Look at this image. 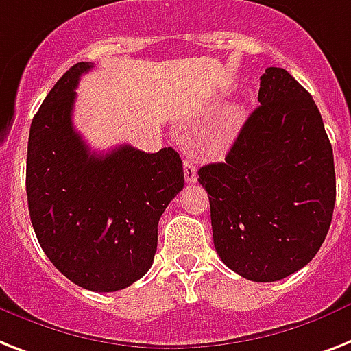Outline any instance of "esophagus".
<instances>
[{
	"label": "esophagus",
	"instance_id": "esophagus-1",
	"mask_svg": "<svg viewBox=\"0 0 351 351\" xmlns=\"http://www.w3.org/2000/svg\"><path fill=\"white\" fill-rule=\"evenodd\" d=\"M184 175H185V182L187 184H196V167L195 164H193V160H189V158H185L184 160Z\"/></svg>",
	"mask_w": 351,
	"mask_h": 351
}]
</instances>
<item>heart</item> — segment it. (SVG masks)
<instances>
[{"label": "heart", "instance_id": "heart-1", "mask_svg": "<svg viewBox=\"0 0 351 351\" xmlns=\"http://www.w3.org/2000/svg\"><path fill=\"white\" fill-rule=\"evenodd\" d=\"M243 115H245L243 108H240V106L230 108V110L227 111L223 117H221L218 131H220L221 135H229V133H232V131H234L236 128L241 124V121H243Z\"/></svg>", "mask_w": 351, "mask_h": 351}]
</instances>
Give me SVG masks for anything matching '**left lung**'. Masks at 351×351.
Returning a JSON list of instances; mask_svg holds the SVG:
<instances>
[{
	"label": "left lung",
	"instance_id": "1",
	"mask_svg": "<svg viewBox=\"0 0 351 351\" xmlns=\"http://www.w3.org/2000/svg\"><path fill=\"white\" fill-rule=\"evenodd\" d=\"M259 106L225 162L198 169L215 249L230 270L270 283L321 249L335 205L333 151L314 99L283 68L261 75Z\"/></svg>",
	"mask_w": 351,
	"mask_h": 351
}]
</instances>
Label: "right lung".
Instances as JSON below:
<instances>
[{"label": "right lung", "mask_w": 351, "mask_h": 351, "mask_svg": "<svg viewBox=\"0 0 351 351\" xmlns=\"http://www.w3.org/2000/svg\"><path fill=\"white\" fill-rule=\"evenodd\" d=\"M92 62L56 82L30 126L27 196L37 241L61 274L93 292L130 287L153 265L158 220L184 189L173 147L130 144L92 153L72 122L75 88Z\"/></svg>", "instance_id": "add662e5"}]
</instances>
